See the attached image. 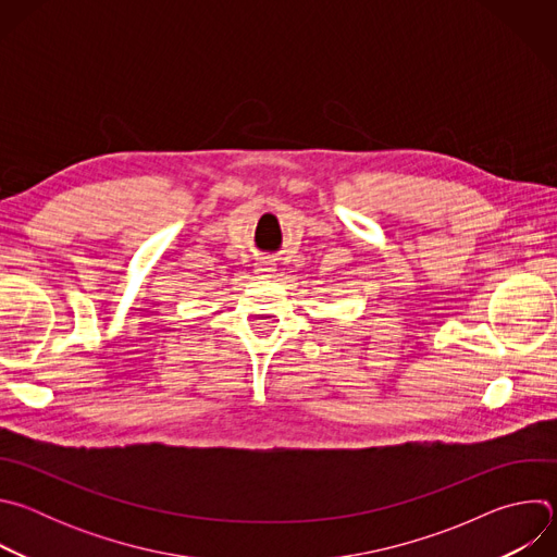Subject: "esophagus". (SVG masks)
I'll use <instances>...</instances> for the list:
<instances>
[{
	"mask_svg": "<svg viewBox=\"0 0 557 557\" xmlns=\"http://www.w3.org/2000/svg\"><path fill=\"white\" fill-rule=\"evenodd\" d=\"M256 271H258V273H260V275H264V277H269V275H271V273H273V271H275V269H273V267H271V264H269V262H260V264H258V269H256Z\"/></svg>",
	"mask_w": 557,
	"mask_h": 557,
	"instance_id": "34e87169",
	"label": "esophagus"
}]
</instances>
